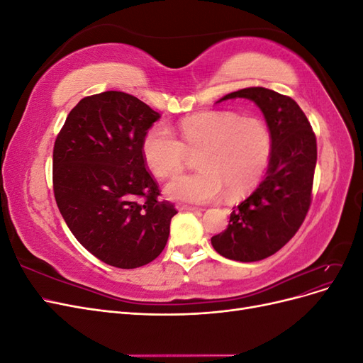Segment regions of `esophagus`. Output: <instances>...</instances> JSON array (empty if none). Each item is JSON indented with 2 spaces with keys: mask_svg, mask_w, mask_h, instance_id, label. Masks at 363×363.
Wrapping results in <instances>:
<instances>
[{
  "mask_svg": "<svg viewBox=\"0 0 363 363\" xmlns=\"http://www.w3.org/2000/svg\"><path fill=\"white\" fill-rule=\"evenodd\" d=\"M177 208H179V211H200V208L196 207V206L183 204V203H179V204H177Z\"/></svg>",
  "mask_w": 363,
  "mask_h": 363,
  "instance_id": "1",
  "label": "esophagus"
}]
</instances>
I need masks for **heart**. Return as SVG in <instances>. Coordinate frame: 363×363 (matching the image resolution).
Wrapping results in <instances>:
<instances>
[{
    "mask_svg": "<svg viewBox=\"0 0 363 363\" xmlns=\"http://www.w3.org/2000/svg\"><path fill=\"white\" fill-rule=\"evenodd\" d=\"M179 138L162 124L152 125L142 139V157L160 179L179 175L188 152H199L196 171L172 180L167 194L174 200L208 203L221 199L224 191L239 196L252 189L265 172L272 135L263 119L240 116L230 111L201 112L183 118Z\"/></svg>",
    "mask_w": 363,
    "mask_h": 363,
    "instance_id": "1",
    "label": "heart"
}]
</instances>
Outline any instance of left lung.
<instances>
[{
  "mask_svg": "<svg viewBox=\"0 0 363 363\" xmlns=\"http://www.w3.org/2000/svg\"><path fill=\"white\" fill-rule=\"evenodd\" d=\"M255 101L272 135L267 177L247 200L233 207L223 233L212 238L219 255L238 262L267 259L298 232L312 203L316 138L309 119L291 96L267 87L227 94Z\"/></svg>",
  "mask_w": 363,
  "mask_h": 363,
  "instance_id": "obj_1",
  "label": "left lung"
}]
</instances>
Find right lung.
Listing matches in <instances>:
<instances>
[{
    "instance_id": "obj_1",
    "label": "right lung",
    "mask_w": 363,
    "mask_h": 363,
    "mask_svg": "<svg viewBox=\"0 0 363 363\" xmlns=\"http://www.w3.org/2000/svg\"><path fill=\"white\" fill-rule=\"evenodd\" d=\"M160 118L118 91L84 96L52 150V189L75 239L101 262L144 267L163 251L175 206L160 200L142 157V139Z\"/></svg>"
}]
</instances>
